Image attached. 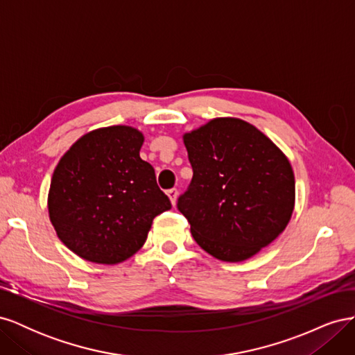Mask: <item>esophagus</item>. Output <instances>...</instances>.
I'll use <instances>...</instances> for the list:
<instances>
[{
	"instance_id": "esophagus-1",
	"label": "esophagus",
	"mask_w": 355,
	"mask_h": 355,
	"mask_svg": "<svg viewBox=\"0 0 355 355\" xmlns=\"http://www.w3.org/2000/svg\"><path fill=\"white\" fill-rule=\"evenodd\" d=\"M167 196H168L171 204H173V206H176V201H178V189H176V188L168 189V191H167Z\"/></svg>"
}]
</instances>
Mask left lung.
Returning a JSON list of instances; mask_svg holds the SVG:
<instances>
[{"label": "left lung", "instance_id": "left-lung-1", "mask_svg": "<svg viewBox=\"0 0 355 355\" xmlns=\"http://www.w3.org/2000/svg\"><path fill=\"white\" fill-rule=\"evenodd\" d=\"M191 185L178 209L204 252L223 262L250 259L280 235L295 209L286 154L259 128L220 116L184 135Z\"/></svg>", "mask_w": 355, "mask_h": 355}]
</instances>
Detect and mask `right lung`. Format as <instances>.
<instances>
[{"label":"right lung","mask_w":355,"mask_h":355,"mask_svg":"<svg viewBox=\"0 0 355 355\" xmlns=\"http://www.w3.org/2000/svg\"><path fill=\"white\" fill-rule=\"evenodd\" d=\"M145 137L130 125L83 135L62 155L49 189V218L81 259L116 265L145 244L155 216L171 209L154 167L139 155Z\"/></svg>","instance_id":"add662e5"}]
</instances>
